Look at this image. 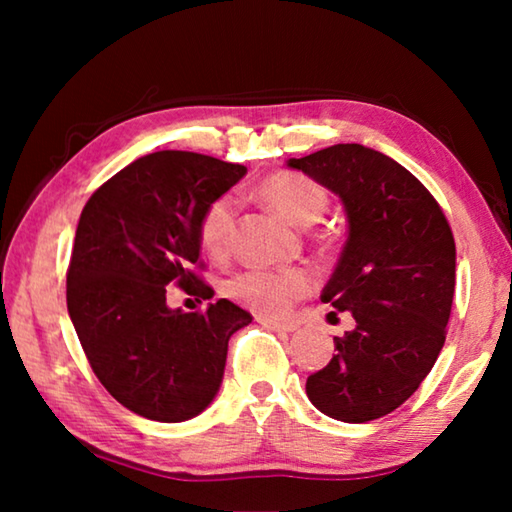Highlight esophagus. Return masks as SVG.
<instances>
[{
  "instance_id": "obj_1",
  "label": "esophagus",
  "mask_w": 512,
  "mask_h": 512,
  "mask_svg": "<svg viewBox=\"0 0 512 512\" xmlns=\"http://www.w3.org/2000/svg\"><path fill=\"white\" fill-rule=\"evenodd\" d=\"M259 323L268 329H275V332H293V329H298L296 323H291V320H271V318H259Z\"/></svg>"
}]
</instances>
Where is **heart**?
<instances>
[{"label": "heart", "instance_id": "b5f03b06", "mask_svg": "<svg viewBox=\"0 0 512 512\" xmlns=\"http://www.w3.org/2000/svg\"><path fill=\"white\" fill-rule=\"evenodd\" d=\"M259 201L289 221L296 228H311L325 212L327 194L314 180L300 173L280 171L257 185ZM235 210L230 198H216L205 207L198 221V241L212 259H223L230 253ZM314 289V275L305 268H280V271H244L225 282V293L239 305L259 316L280 318L293 302Z\"/></svg>", "mask_w": 512, "mask_h": 512}]
</instances>
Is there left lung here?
I'll use <instances>...</instances> for the list:
<instances>
[{
  "label": "left lung",
  "instance_id": "8db88e82",
  "mask_svg": "<svg viewBox=\"0 0 512 512\" xmlns=\"http://www.w3.org/2000/svg\"><path fill=\"white\" fill-rule=\"evenodd\" d=\"M341 198L348 239L320 300L354 329L307 379V397L341 422H368L418 391L445 345L456 246L443 210L411 171L361 144L287 160Z\"/></svg>",
  "mask_w": 512,
  "mask_h": 512
}]
</instances>
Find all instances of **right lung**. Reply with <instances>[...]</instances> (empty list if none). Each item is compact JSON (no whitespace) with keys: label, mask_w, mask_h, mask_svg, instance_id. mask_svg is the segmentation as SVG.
Instances as JSON below:
<instances>
[{"label":"right lung","mask_w":512,"mask_h":512,"mask_svg":"<svg viewBox=\"0 0 512 512\" xmlns=\"http://www.w3.org/2000/svg\"><path fill=\"white\" fill-rule=\"evenodd\" d=\"M189 151L137 158L85 203L67 271V311L94 375L128 411L185 422L219 393L228 341L253 316L235 302L171 309L167 287L212 298L201 266L205 207L246 176Z\"/></svg>","instance_id":"1"}]
</instances>
